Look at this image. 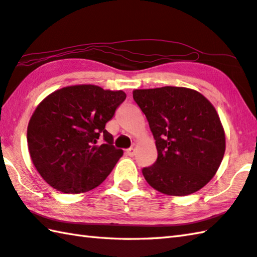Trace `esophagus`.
Masks as SVG:
<instances>
[{"mask_svg": "<svg viewBox=\"0 0 257 257\" xmlns=\"http://www.w3.org/2000/svg\"><path fill=\"white\" fill-rule=\"evenodd\" d=\"M125 153H127V155L128 156H135V154H136V147H135V146H133V147H130V148H128L127 149V152H125Z\"/></svg>", "mask_w": 257, "mask_h": 257, "instance_id": "34e87169", "label": "esophagus"}]
</instances>
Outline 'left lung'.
Wrapping results in <instances>:
<instances>
[{
	"label": "left lung",
	"mask_w": 257,
	"mask_h": 257,
	"mask_svg": "<svg viewBox=\"0 0 257 257\" xmlns=\"http://www.w3.org/2000/svg\"><path fill=\"white\" fill-rule=\"evenodd\" d=\"M133 96L146 115L158 153L156 162L143 169L147 183L176 197L202 189L216 174L226 149L214 106L186 87L135 90Z\"/></svg>",
	"instance_id": "1"
}]
</instances>
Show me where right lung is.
<instances>
[{"label": "right lung", "instance_id": "1", "mask_svg": "<svg viewBox=\"0 0 257 257\" xmlns=\"http://www.w3.org/2000/svg\"><path fill=\"white\" fill-rule=\"evenodd\" d=\"M123 91L91 84L60 88L37 106L28 124L31 161L41 177L63 193H83L99 186L122 156L105 130ZM105 144L96 145L97 139Z\"/></svg>", "mask_w": 257, "mask_h": 257}]
</instances>
